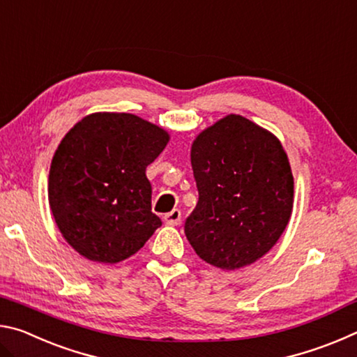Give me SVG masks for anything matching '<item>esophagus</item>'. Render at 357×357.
<instances>
[{
    "instance_id": "obj_1",
    "label": "esophagus",
    "mask_w": 357,
    "mask_h": 357,
    "mask_svg": "<svg viewBox=\"0 0 357 357\" xmlns=\"http://www.w3.org/2000/svg\"><path fill=\"white\" fill-rule=\"evenodd\" d=\"M164 220H165L167 225H172V227L179 225V222H181V211L179 209H173L172 213H168V214L164 215Z\"/></svg>"
}]
</instances>
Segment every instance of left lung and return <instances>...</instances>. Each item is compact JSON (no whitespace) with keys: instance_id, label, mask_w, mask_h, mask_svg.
I'll use <instances>...</instances> for the list:
<instances>
[{"instance_id":"1","label":"left lung","mask_w":357,"mask_h":357,"mask_svg":"<svg viewBox=\"0 0 357 357\" xmlns=\"http://www.w3.org/2000/svg\"><path fill=\"white\" fill-rule=\"evenodd\" d=\"M198 203L184 231L203 261L223 271L264 257L293 213L288 155L273 132L227 114L197 135L190 148Z\"/></svg>"}]
</instances>
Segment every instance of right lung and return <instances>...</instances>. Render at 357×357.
<instances>
[{
  "label": "right lung",
  "instance_id": "right-lung-1",
  "mask_svg": "<svg viewBox=\"0 0 357 357\" xmlns=\"http://www.w3.org/2000/svg\"><path fill=\"white\" fill-rule=\"evenodd\" d=\"M170 134L132 113L98 112L58 144L48 204L72 249L96 263L124 261L162 225L151 211L146 167Z\"/></svg>",
  "mask_w": 357,
  "mask_h": 357
}]
</instances>
